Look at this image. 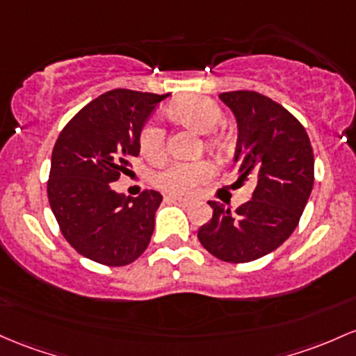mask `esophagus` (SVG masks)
Instances as JSON below:
<instances>
[{"mask_svg": "<svg viewBox=\"0 0 356 356\" xmlns=\"http://www.w3.org/2000/svg\"><path fill=\"white\" fill-rule=\"evenodd\" d=\"M165 201L175 202V204H181V206H189L191 202H193L189 197H181V196H165Z\"/></svg>", "mask_w": 356, "mask_h": 356, "instance_id": "obj_1", "label": "esophagus"}]
</instances>
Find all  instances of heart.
Instances as JSON below:
<instances>
[{
	"label": "heart",
	"instance_id": "1",
	"mask_svg": "<svg viewBox=\"0 0 356 356\" xmlns=\"http://www.w3.org/2000/svg\"><path fill=\"white\" fill-rule=\"evenodd\" d=\"M167 115L201 135L216 130L222 120V109L211 97L189 95L179 97L167 108ZM138 147L148 160H159L165 154V134L159 124L148 121L138 135ZM213 165L206 160L199 162H175L155 175V184L172 194L189 193L213 175Z\"/></svg>",
	"mask_w": 356,
	"mask_h": 356
}]
</instances>
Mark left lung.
I'll return each instance as SVG.
<instances>
[{
	"label": "left lung",
	"instance_id": "1",
	"mask_svg": "<svg viewBox=\"0 0 356 356\" xmlns=\"http://www.w3.org/2000/svg\"><path fill=\"white\" fill-rule=\"evenodd\" d=\"M220 99L238 123V181L253 177L257 186L235 211L209 201L213 218L197 238L216 259L247 264L279 248L299 225L314 184V155L306 128L270 97L232 91Z\"/></svg>",
	"mask_w": 356,
	"mask_h": 356
}]
</instances>
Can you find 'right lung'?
I'll return each mask as SVG.
<instances>
[{"label": "right lung", "mask_w": 356, "mask_h": 356, "mask_svg": "<svg viewBox=\"0 0 356 356\" xmlns=\"http://www.w3.org/2000/svg\"><path fill=\"white\" fill-rule=\"evenodd\" d=\"M167 96L113 89L86 104L58 135L47 194L60 233L86 259L123 267L150 243L162 196L143 191L127 197L115 182L131 174L140 130Z\"/></svg>", "instance_id": "add662e5"}]
</instances>
